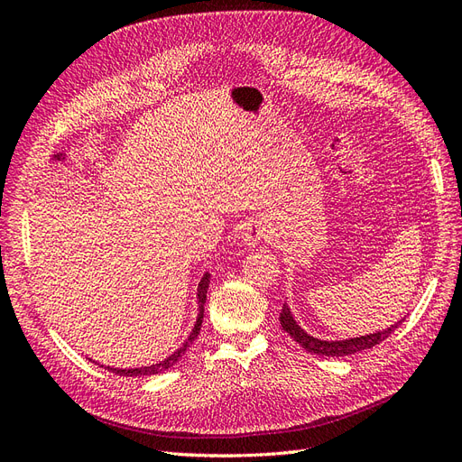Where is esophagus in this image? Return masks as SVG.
<instances>
[{"label":"esophagus","instance_id":"1","mask_svg":"<svg viewBox=\"0 0 462 462\" xmlns=\"http://www.w3.org/2000/svg\"><path fill=\"white\" fill-rule=\"evenodd\" d=\"M265 236H268V229H265L258 219H250L245 223V227L241 231V241L248 246H256L260 245Z\"/></svg>","mask_w":462,"mask_h":462}]
</instances>
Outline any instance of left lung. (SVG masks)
<instances>
[{"label": "left lung", "instance_id": "obj_1", "mask_svg": "<svg viewBox=\"0 0 462 462\" xmlns=\"http://www.w3.org/2000/svg\"><path fill=\"white\" fill-rule=\"evenodd\" d=\"M279 321H282V328L291 335V337L295 339L302 348H306L309 353L321 355V356H348V355H355V353H360V351H366V348H372L377 343H382L383 339H387L389 335L401 326L402 319L399 321V324L391 326L383 331L362 335V337H353V339H345V341H321V339L312 337V335H309L304 329H300V326L297 324L295 318H292L287 304H283Z\"/></svg>", "mask_w": 462, "mask_h": 462}]
</instances>
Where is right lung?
Masks as SVG:
<instances>
[{"label": "right lung", "mask_w": 462, "mask_h": 462, "mask_svg": "<svg viewBox=\"0 0 462 462\" xmlns=\"http://www.w3.org/2000/svg\"><path fill=\"white\" fill-rule=\"evenodd\" d=\"M208 285H209V273H204V277H202V282H200V285H199V304H200V314H199V318H197V324H194V329H192V333L189 335V339L185 341V345L180 346V348H177V351L171 355V356H167L165 360H162V362H158V365H152V366H144V368H129V370H121V368H109L107 366V370L109 372H114V374H119V375H153V374H160V372H165L167 368H171L175 362L185 355V351H187V346L199 337V333H200V326H202V318H204V302H206V292H208Z\"/></svg>", "instance_id": "obj_1"}]
</instances>
